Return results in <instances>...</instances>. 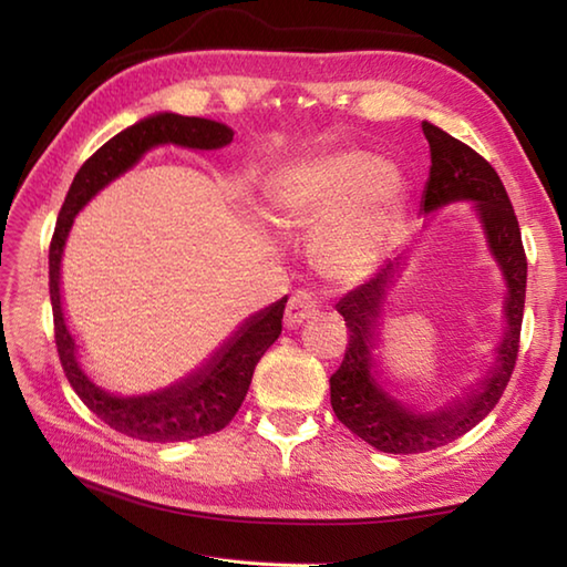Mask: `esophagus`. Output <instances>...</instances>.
<instances>
[{
  "label": "esophagus",
  "instance_id": "esophagus-1",
  "mask_svg": "<svg viewBox=\"0 0 567 567\" xmlns=\"http://www.w3.org/2000/svg\"><path fill=\"white\" fill-rule=\"evenodd\" d=\"M317 315H319V305H317L315 295L307 292V290H297V292L290 297V302H287V309H285V327H287V329H297V327H302L305 321L315 319Z\"/></svg>",
  "mask_w": 567,
  "mask_h": 567
}]
</instances>
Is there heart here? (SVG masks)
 Instances as JSON below:
<instances>
[{"label": "heart", "instance_id": "1", "mask_svg": "<svg viewBox=\"0 0 567 567\" xmlns=\"http://www.w3.org/2000/svg\"><path fill=\"white\" fill-rule=\"evenodd\" d=\"M402 195L394 165L355 148L327 151L282 175L270 199V219L287 234L319 228V270L336 282H360L384 258Z\"/></svg>", "mask_w": 567, "mask_h": 567}]
</instances>
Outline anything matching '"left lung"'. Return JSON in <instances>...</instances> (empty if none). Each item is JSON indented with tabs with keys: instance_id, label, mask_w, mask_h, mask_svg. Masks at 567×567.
<instances>
[{
	"instance_id": "left-lung-1",
	"label": "left lung",
	"mask_w": 567,
	"mask_h": 567,
	"mask_svg": "<svg viewBox=\"0 0 567 567\" xmlns=\"http://www.w3.org/2000/svg\"><path fill=\"white\" fill-rule=\"evenodd\" d=\"M431 151L429 183L421 195V214L429 216L451 204L470 202L483 226L489 256L504 280L502 339L495 360L475 384L431 412H419L390 392L380 360V333L384 327L388 295L400 275L402 252L388 260L375 277L348 292L336 309L343 317L348 348L341 368L333 372L331 406L343 426L382 453H426L461 439L483 421L507 388L519 353V333L526 297V256L519 221L499 175L483 155L465 146L443 128L421 124Z\"/></svg>"
}]
</instances>
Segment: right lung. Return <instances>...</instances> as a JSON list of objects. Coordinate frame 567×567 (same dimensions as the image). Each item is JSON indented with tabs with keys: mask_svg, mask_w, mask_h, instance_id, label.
Listing matches in <instances>:
<instances>
[{
	"mask_svg": "<svg viewBox=\"0 0 567 567\" xmlns=\"http://www.w3.org/2000/svg\"><path fill=\"white\" fill-rule=\"evenodd\" d=\"M234 141V128L221 122L199 116H179L173 112H158L141 118L124 128L112 141L92 155L78 171L60 209L55 234L48 252L51 268V305L55 321V346L65 375L104 424L131 439L151 443H175L207 436L221 431L244 404L252 370L265 351L277 341L282 331V311L287 297L277 299L256 315H250L204 363L189 375L167 384L163 390L146 394H114L100 388L80 363V346L68 327L60 290V262H63L65 240L72 221L100 189H104L118 175L131 171L143 155L158 146H179L189 151H219Z\"/></svg>",
	"mask_w": 567,
	"mask_h": 567,
	"instance_id": "right-lung-1",
	"label": "right lung"
}]
</instances>
